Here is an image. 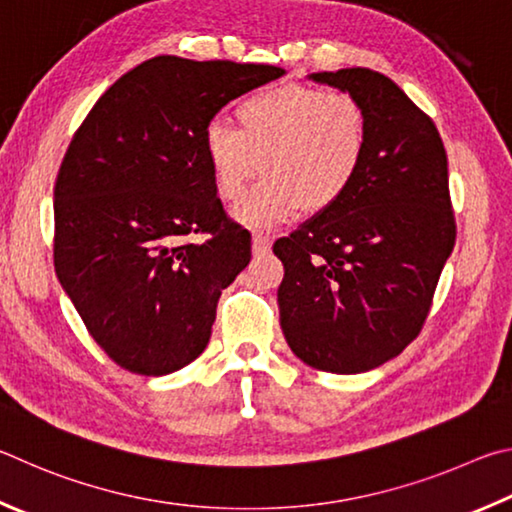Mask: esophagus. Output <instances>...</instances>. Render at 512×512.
I'll use <instances>...</instances> for the list:
<instances>
[{
  "mask_svg": "<svg viewBox=\"0 0 512 512\" xmlns=\"http://www.w3.org/2000/svg\"><path fill=\"white\" fill-rule=\"evenodd\" d=\"M270 247H272V240L270 238L263 236V233H254V238H251V249H254L256 256L267 254V251H270Z\"/></svg>",
  "mask_w": 512,
  "mask_h": 512,
  "instance_id": "1",
  "label": "esophagus"
}]
</instances>
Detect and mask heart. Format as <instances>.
<instances>
[{
  "label": "heart",
  "instance_id": "b5f03b06",
  "mask_svg": "<svg viewBox=\"0 0 512 512\" xmlns=\"http://www.w3.org/2000/svg\"><path fill=\"white\" fill-rule=\"evenodd\" d=\"M236 123L211 121L202 146L224 202L240 200L261 166L267 173L233 209L249 229H274L303 209H328L364 164L366 116L344 92L294 83L263 89L236 107Z\"/></svg>",
  "mask_w": 512,
  "mask_h": 512
}]
</instances>
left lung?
I'll use <instances>...</instances> for the list:
<instances>
[{
    "mask_svg": "<svg viewBox=\"0 0 512 512\" xmlns=\"http://www.w3.org/2000/svg\"><path fill=\"white\" fill-rule=\"evenodd\" d=\"M308 78L362 105L369 141L351 188L274 242L281 328L312 369L364 373L414 342L454 249L447 155L391 78L364 67Z\"/></svg>",
    "mask_w": 512,
    "mask_h": 512,
    "instance_id": "obj_1",
    "label": "left lung"
}]
</instances>
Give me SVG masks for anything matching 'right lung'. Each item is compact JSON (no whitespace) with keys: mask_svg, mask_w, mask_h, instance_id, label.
Returning <instances> with one entry per match:
<instances>
[{"mask_svg":"<svg viewBox=\"0 0 512 512\" xmlns=\"http://www.w3.org/2000/svg\"><path fill=\"white\" fill-rule=\"evenodd\" d=\"M285 69L157 56L98 98L53 188L56 274L89 335L125 371L168 375L211 339L251 236L215 197L202 134ZM200 232L202 243L188 241Z\"/></svg>","mask_w":512,"mask_h":512,"instance_id":"obj_1","label":"right lung"}]
</instances>
